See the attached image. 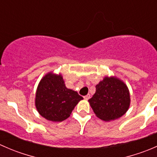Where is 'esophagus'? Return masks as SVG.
Instances as JSON below:
<instances>
[{
    "label": "esophagus",
    "instance_id": "34e87169",
    "mask_svg": "<svg viewBox=\"0 0 157 157\" xmlns=\"http://www.w3.org/2000/svg\"><path fill=\"white\" fill-rule=\"evenodd\" d=\"M83 98H84L85 100H88V99L90 98V94H87V95H86V96H85Z\"/></svg>",
    "mask_w": 157,
    "mask_h": 157
}]
</instances>
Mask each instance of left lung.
Segmentation results:
<instances>
[{
	"instance_id": "obj_1",
	"label": "left lung",
	"mask_w": 157,
	"mask_h": 157,
	"mask_svg": "<svg viewBox=\"0 0 157 157\" xmlns=\"http://www.w3.org/2000/svg\"><path fill=\"white\" fill-rule=\"evenodd\" d=\"M88 102L96 116L102 121L118 119L129 109V90L118 77H105L96 85V93Z\"/></svg>"
}]
</instances>
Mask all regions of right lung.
I'll use <instances>...</instances> for the list:
<instances>
[{"mask_svg":"<svg viewBox=\"0 0 157 157\" xmlns=\"http://www.w3.org/2000/svg\"><path fill=\"white\" fill-rule=\"evenodd\" d=\"M83 99L77 91L66 87L61 74L48 72L38 85L35 105L41 116L51 121H62Z\"/></svg>","mask_w":157,"mask_h":157,"instance_id":"right-lung-1","label":"right lung"}]
</instances>
